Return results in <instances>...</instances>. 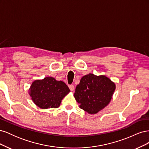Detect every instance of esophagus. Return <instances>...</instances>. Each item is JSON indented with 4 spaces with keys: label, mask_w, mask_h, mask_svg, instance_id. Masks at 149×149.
<instances>
[{
    "label": "esophagus",
    "mask_w": 149,
    "mask_h": 149,
    "mask_svg": "<svg viewBox=\"0 0 149 149\" xmlns=\"http://www.w3.org/2000/svg\"><path fill=\"white\" fill-rule=\"evenodd\" d=\"M69 88L70 89V90H71V91H74V85H73V84H70V85H69Z\"/></svg>",
    "instance_id": "1"
}]
</instances>
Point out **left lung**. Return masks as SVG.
Segmentation results:
<instances>
[{"instance_id": "obj_1", "label": "left lung", "mask_w": 149, "mask_h": 149, "mask_svg": "<svg viewBox=\"0 0 149 149\" xmlns=\"http://www.w3.org/2000/svg\"><path fill=\"white\" fill-rule=\"evenodd\" d=\"M115 89V83L105 75L89 73L81 79L74 96L81 109L94 114L109 104Z\"/></svg>"}]
</instances>
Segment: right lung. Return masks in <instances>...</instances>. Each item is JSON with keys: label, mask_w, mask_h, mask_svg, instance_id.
Here are the masks:
<instances>
[{"label": "right lung", "mask_w": 149, "mask_h": 149, "mask_svg": "<svg viewBox=\"0 0 149 149\" xmlns=\"http://www.w3.org/2000/svg\"><path fill=\"white\" fill-rule=\"evenodd\" d=\"M70 90L62 81L52 77L37 79L30 86L29 94L33 102L43 109L57 108Z\"/></svg>", "instance_id": "add662e5"}]
</instances>
